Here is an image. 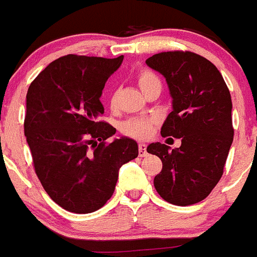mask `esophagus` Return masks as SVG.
<instances>
[{"mask_svg":"<svg viewBox=\"0 0 257 257\" xmlns=\"http://www.w3.org/2000/svg\"><path fill=\"white\" fill-rule=\"evenodd\" d=\"M147 155V146L141 143V145L138 146V156H140V157H146Z\"/></svg>","mask_w":257,"mask_h":257,"instance_id":"esophagus-1","label":"esophagus"}]
</instances>
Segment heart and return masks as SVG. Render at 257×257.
Masks as SVG:
<instances>
[{
  "label": "heart",
  "instance_id": "heart-1",
  "mask_svg": "<svg viewBox=\"0 0 257 257\" xmlns=\"http://www.w3.org/2000/svg\"><path fill=\"white\" fill-rule=\"evenodd\" d=\"M137 81L140 85L141 90L143 92H147L150 88H152L156 85H161V81L158 78L155 72L150 69H141L137 74ZM109 104L112 109H115L117 105V92L111 91L109 97ZM153 120L150 117L145 116H133L126 119L125 121L120 124L121 133L125 136L134 138V140H147L148 137L152 133Z\"/></svg>",
  "mask_w": 257,
  "mask_h": 257
}]
</instances>
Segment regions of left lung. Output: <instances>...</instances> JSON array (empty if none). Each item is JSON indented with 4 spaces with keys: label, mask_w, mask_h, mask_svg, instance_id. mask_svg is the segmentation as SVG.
I'll use <instances>...</instances> for the list:
<instances>
[{
    "label": "left lung",
    "mask_w": 257,
    "mask_h": 257,
    "mask_svg": "<svg viewBox=\"0 0 257 257\" xmlns=\"http://www.w3.org/2000/svg\"><path fill=\"white\" fill-rule=\"evenodd\" d=\"M146 63L164 74L172 96L162 137L181 140L175 150L158 142L147 147L162 161L153 184L171 204H195L220 180L233 142L231 93L217 67L196 53L162 52Z\"/></svg>",
    "instance_id": "8db88e82"
}]
</instances>
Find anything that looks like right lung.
I'll return each instance as SVG.
<instances>
[{
    "label": "right lung",
    "instance_id": "add662e5",
    "mask_svg": "<svg viewBox=\"0 0 257 257\" xmlns=\"http://www.w3.org/2000/svg\"><path fill=\"white\" fill-rule=\"evenodd\" d=\"M116 58L68 54L29 86L24 132L35 174L59 207L86 214L111 198L119 169L138 156L131 138L107 142L116 129L100 120V96L120 67Z\"/></svg>",
    "mask_w": 257,
    "mask_h": 257
}]
</instances>
